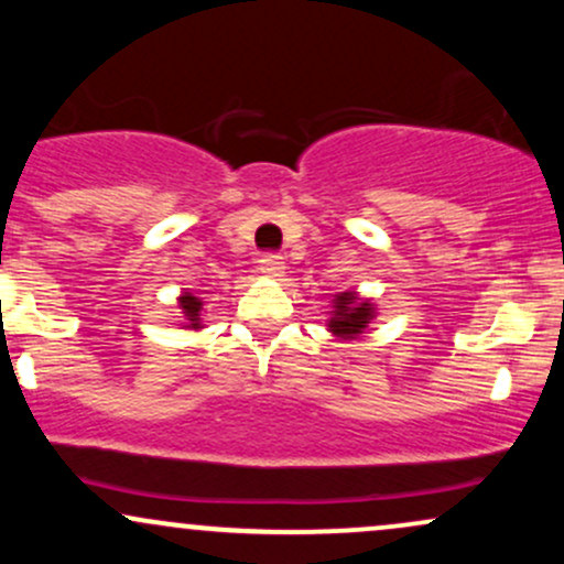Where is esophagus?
I'll return each instance as SVG.
<instances>
[{"mask_svg": "<svg viewBox=\"0 0 564 564\" xmlns=\"http://www.w3.org/2000/svg\"><path fill=\"white\" fill-rule=\"evenodd\" d=\"M260 270L264 275H283V270H286V262H283L281 254H275V251H264L260 257Z\"/></svg>", "mask_w": 564, "mask_h": 564, "instance_id": "1", "label": "esophagus"}]
</instances>
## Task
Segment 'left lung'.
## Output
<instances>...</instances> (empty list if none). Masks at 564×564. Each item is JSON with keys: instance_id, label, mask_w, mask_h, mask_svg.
Returning <instances> with one entry per match:
<instances>
[{"instance_id": "obj_1", "label": "left lung", "mask_w": 564, "mask_h": 564, "mask_svg": "<svg viewBox=\"0 0 564 564\" xmlns=\"http://www.w3.org/2000/svg\"><path fill=\"white\" fill-rule=\"evenodd\" d=\"M373 318V310L368 302H355L352 294H341L336 300V315L332 318V332L352 339L355 334H360L366 328V323Z\"/></svg>"}]
</instances>
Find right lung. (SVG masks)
<instances>
[{
    "label": "right lung",
    "instance_id": "right-lung-1",
    "mask_svg": "<svg viewBox=\"0 0 564 564\" xmlns=\"http://www.w3.org/2000/svg\"><path fill=\"white\" fill-rule=\"evenodd\" d=\"M180 304H183V313H185V318L191 321V326L196 328L198 326V313H200V300L198 296H191V294H185L183 300H180Z\"/></svg>",
    "mask_w": 564,
    "mask_h": 564
}]
</instances>
